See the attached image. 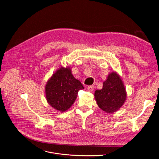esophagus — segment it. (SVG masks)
I'll return each instance as SVG.
<instances>
[{
	"label": "esophagus",
	"instance_id": "obj_1",
	"mask_svg": "<svg viewBox=\"0 0 159 159\" xmlns=\"http://www.w3.org/2000/svg\"><path fill=\"white\" fill-rule=\"evenodd\" d=\"M93 89H94L93 86H89L87 87L88 90H89L90 92H93Z\"/></svg>",
	"mask_w": 159,
	"mask_h": 159
}]
</instances>
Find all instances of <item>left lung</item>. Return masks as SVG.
<instances>
[{
    "label": "left lung",
    "instance_id": "1",
    "mask_svg": "<svg viewBox=\"0 0 159 159\" xmlns=\"http://www.w3.org/2000/svg\"><path fill=\"white\" fill-rule=\"evenodd\" d=\"M95 98L99 108L107 113H114L120 109L126 102L127 93L120 75L111 72L103 81L101 90L95 92Z\"/></svg>",
    "mask_w": 159,
    "mask_h": 159
}]
</instances>
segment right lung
Wrapping results in <instances>:
<instances>
[{"label": "right lung", "instance_id": "add662e5", "mask_svg": "<svg viewBox=\"0 0 159 159\" xmlns=\"http://www.w3.org/2000/svg\"><path fill=\"white\" fill-rule=\"evenodd\" d=\"M83 89V86L73 76L70 67L61 66L46 83V100L53 109L64 112L72 106L78 91Z\"/></svg>", "mask_w": 159, "mask_h": 159}]
</instances>
